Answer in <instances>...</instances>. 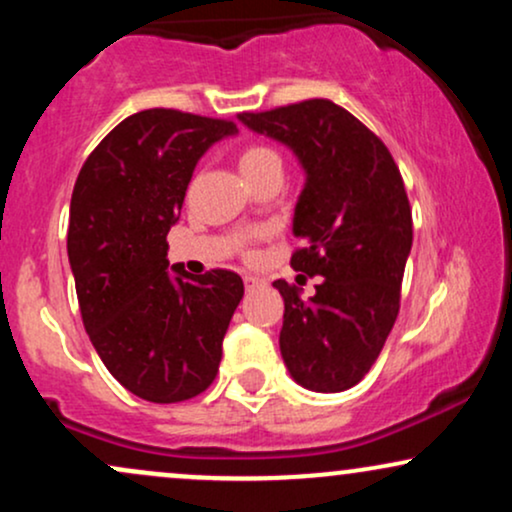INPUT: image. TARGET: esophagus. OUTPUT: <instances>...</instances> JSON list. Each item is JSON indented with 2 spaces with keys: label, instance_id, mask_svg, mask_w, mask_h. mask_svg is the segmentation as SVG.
Listing matches in <instances>:
<instances>
[{
  "label": "esophagus",
  "instance_id": "obj_1",
  "mask_svg": "<svg viewBox=\"0 0 512 512\" xmlns=\"http://www.w3.org/2000/svg\"><path fill=\"white\" fill-rule=\"evenodd\" d=\"M260 284H262V279H260V276H252V274L245 276V289H248V291L257 289V286H260Z\"/></svg>",
  "mask_w": 512,
  "mask_h": 512
}]
</instances>
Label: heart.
Instances as JSON below:
<instances>
[{
	"instance_id": "heart-1",
	"label": "heart",
	"mask_w": 512,
	"mask_h": 512,
	"mask_svg": "<svg viewBox=\"0 0 512 512\" xmlns=\"http://www.w3.org/2000/svg\"><path fill=\"white\" fill-rule=\"evenodd\" d=\"M240 170L245 173V178H250V175L260 173L267 166H274V163H279L281 166V158L276 154L274 149H269V146L264 144H248L243 151H240Z\"/></svg>"
}]
</instances>
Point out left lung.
Instances as JSON below:
<instances>
[{"mask_svg":"<svg viewBox=\"0 0 512 512\" xmlns=\"http://www.w3.org/2000/svg\"><path fill=\"white\" fill-rule=\"evenodd\" d=\"M238 117L291 146L308 175L293 214L303 245L291 267L322 279L310 301L274 281L284 298L281 356L298 385L349 390L380 356L399 313L414 238L402 173L383 139L327 98Z\"/></svg>","mask_w":512,"mask_h":512,"instance_id":"left-lung-1","label":"left lung"}]
</instances>
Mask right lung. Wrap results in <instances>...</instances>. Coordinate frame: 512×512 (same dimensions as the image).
I'll list each match as a JSON object with an SVG mask.
<instances>
[{"instance_id": "right-lung-1", "label": "right lung", "mask_w": 512, "mask_h": 512, "mask_svg": "<svg viewBox=\"0 0 512 512\" xmlns=\"http://www.w3.org/2000/svg\"><path fill=\"white\" fill-rule=\"evenodd\" d=\"M236 122L151 108L125 117L79 170L67 252L84 327L132 395L175 404L214 383L228 322L243 298L231 269H168V231L204 151Z\"/></svg>"}]
</instances>
